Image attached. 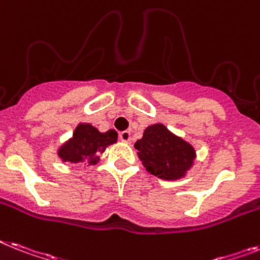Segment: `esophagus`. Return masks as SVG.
I'll list each match as a JSON object with an SVG mask.
<instances>
[{
	"mask_svg": "<svg viewBox=\"0 0 260 260\" xmlns=\"http://www.w3.org/2000/svg\"><path fill=\"white\" fill-rule=\"evenodd\" d=\"M119 139L123 141V143H131V141H132L131 132H128V131H124V132H121V134L119 135Z\"/></svg>",
	"mask_w": 260,
	"mask_h": 260,
	"instance_id": "esophagus-1",
	"label": "esophagus"
}]
</instances>
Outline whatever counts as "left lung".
<instances>
[{
  "label": "left lung",
  "mask_w": 260,
  "mask_h": 260,
  "mask_svg": "<svg viewBox=\"0 0 260 260\" xmlns=\"http://www.w3.org/2000/svg\"><path fill=\"white\" fill-rule=\"evenodd\" d=\"M135 148L149 174L168 181L185 178L196 159L193 145L161 123L147 126Z\"/></svg>",
  "instance_id": "8db88e82"
}]
</instances>
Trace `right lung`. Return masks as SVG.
Segmentation results:
<instances>
[{
    "instance_id": "right-lung-1",
    "label": "right lung",
    "mask_w": 260,
    "mask_h": 260,
    "mask_svg": "<svg viewBox=\"0 0 260 260\" xmlns=\"http://www.w3.org/2000/svg\"><path fill=\"white\" fill-rule=\"evenodd\" d=\"M117 143V132L109 129L100 132L90 123H79L73 135L57 149L62 163L94 166L109 145Z\"/></svg>"
}]
</instances>
